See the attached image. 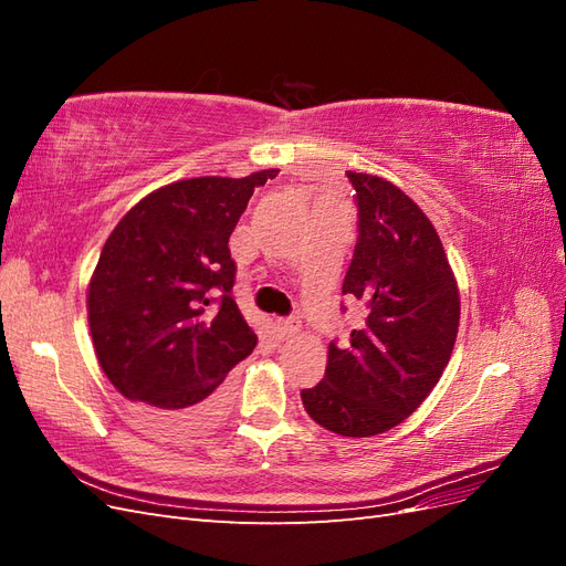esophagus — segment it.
Returning a JSON list of instances; mask_svg holds the SVG:
<instances>
[{
    "instance_id": "34e87169",
    "label": "esophagus",
    "mask_w": 566,
    "mask_h": 566,
    "mask_svg": "<svg viewBox=\"0 0 566 566\" xmlns=\"http://www.w3.org/2000/svg\"><path fill=\"white\" fill-rule=\"evenodd\" d=\"M300 328H302V321L295 318V316L281 318V321H276V325H273V331H276V337H279V339L295 337V335L300 333Z\"/></svg>"
}]
</instances>
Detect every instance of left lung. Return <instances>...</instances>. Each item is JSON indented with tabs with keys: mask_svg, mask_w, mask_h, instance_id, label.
Segmentation results:
<instances>
[{
	"mask_svg": "<svg viewBox=\"0 0 566 566\" xmlns=\"http://www.w3.org/2000/svg\"><path fill=\"white\" fill-rule=\"evenodd\" d=\"M347 179L358 235L342 295L366 314L342 345L331 342L323 380L302 389V403L325 430L373 437L406 420L439 382L455 345L460 297L418 205L380 177Z\"/></svg>",
	"mask_w": 566,
	"mask_h": 566,
	"instance_id": "1",
	"label": "left lung"
}]
</instances>
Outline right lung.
I'll list each match as a JSON object with an SVG mask.
<instances>
[{
	"instance_id": "obj_1",
	"label": "right lung",
	"mask_w": 566,
	"mask_h": 566,
	"mask_svg": "<svg viewBox=\"0 0 566 566\" xmlns=\"http://www.w3.org/2000/svg\"><path fill=\"white\" fill-rule=\"evenodd\" d=\"M198 177L146 196L119 219L90 283L98 364L142 416L172 432H202L227 413V373L256 345L233 302L229 235L254 186Z\"/></svg>"
}]
</instances>
